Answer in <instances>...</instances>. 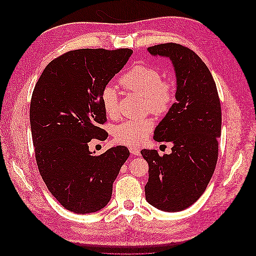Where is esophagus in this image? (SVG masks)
I'll return each instance as SVG.
<instances>
[{"mask_svg": "<svg viewBox=\"0 0 256 256\" xmlns=\"http://www.w3.org/2000/svg\"><path fill=\"white\" fill-rule=\"evenodd\" d=\"M129 150H130V152H131V154H134V156H140V150L138 148V147H132V146H130L129 147Z\"/></svg>", "mask_w": 256, "mask_h": 256, "instance_id": "1", "label": "esophagus"}]
</instances>
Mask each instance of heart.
Returning <instances> with one entry per match:
<instances>
[{
  "label": "heart",
  "instance_id": "b5f03b06",
  "mask_svg": "<svg viewBox=\"0 0 256 256\" xmlns=\"http://www.w3.org/2000/svg\"><path fill=\"white\" fill-rule=\"evenodd\" d=\"M126 90L144 97L145 110L156 115H164L176 102V85L172 80L162 79L160 69L150 64H138L122 76L120 80ZM100 102L106 116L114 120L118 116V94L112 85L108 84L100 92ZM150 118L126 120L114 129V140L120 144L138 145L143 143L154 129Z\"/></svg>",
  "mask_w": 256,
  "mask_h": 256
}]
</instances>
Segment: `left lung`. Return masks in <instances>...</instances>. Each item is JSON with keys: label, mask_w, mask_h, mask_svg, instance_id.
<instances>
[{"label": "left lung", "mask_w": 256, "mask_h": 256, "mask_svg": "<svg viewBox=\"0 0 256 256\" xmlns=\"http://www.w3.org/2000/svg\"><path fill=\"white\" fill-rule=\"evenodd\" d=\"M152 56L172 60L177 97L154 130L158 142H172V154L143 150L148 164L146 200L164 212H180L196 203L210 182L218 160L221 104L212 76L198 54L175 42L148 47Z\"/></svg>", "instance_id": "8db88e82"}]
</instances>
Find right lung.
Here are the masks:
<instances>
[{"instance_id": "obj_1", "label": "right lung", "mask_w": 256, "mask_h": 256, "mask_svg": "<svg viewBox=\"0 0 256 256\" xmlns=\"http://www.w3.org/2000/svg\"><path fill=\"white\" fill-rule=\"evenodd\" d=\"M132 50H72L52 60L38 79L30 104L35 159L58 203L76 214L95 212L112 196L113 182L129 157L126 146L88 150L104 140L106 116L100 92L127 63Z\"/></svg>"}]
</instances>
